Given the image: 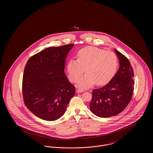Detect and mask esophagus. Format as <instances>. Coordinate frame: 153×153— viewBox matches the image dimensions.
<instances>
[{
  "instance_id": "1",
  "label": "esophagus",
  "mask_w": 153,
  "mask_h": 153,
  "mask_svg": "<svg viewBox=\"0 0 153 153\" xmlns=\"http://www.w3.org/2000/svg\"><path fill=\"white\" fill-rule=\"evenodd\" d=\"M83 91H84V90L80 89H77L76 90V92H77V93H81V92H82Z\"/></svg>"
}]
</instances>
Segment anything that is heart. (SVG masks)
<instances>
[{
	"label": "heart",
	"mask_w": 153,
	"mask_h": 153,
	"mask_svg": "<svg viewBox=\"0 0 153 153\" xmlns=\"http://www.w3.org/2000/svg\"><path fill=\"white\" fill-rule=\"evenodd\" d=\"M118 58L112 51H105L95 47H87L79 51L77 60L70 59L67 72L70 80L76 82L84 72L86 74L78 82L80 87H90L107 84L117 72Z\"/></svg>",
	"instance_id": "b5f03b06"
}]
</instances>
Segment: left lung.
I'll use <instances>...</instances> for the list:
<instances>
[{"mask_svg":"<svg viewBox=\"0 0 153 153\" xmlns=\"http://www.w3.org/2000/svg\"><path fill=\"white\" fill-rule=\"evenodd\" d=\"M120 67L109 82L92 91L90 109L95 115L109 117L117 115L126 108L131 101L134 91V71L125 56L115 49Z\"/></svg>","mask_w":153,"mask_h":153,"instance_id":"8db88e82","label":"left lung"}]
</instances>
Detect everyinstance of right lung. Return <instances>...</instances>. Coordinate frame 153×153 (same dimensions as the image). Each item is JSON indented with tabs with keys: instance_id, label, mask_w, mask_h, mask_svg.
I'll use <instances>...</instances> for the list:
<instances>
[{
	"instance_id": "1",
	"label": "right lung",
	"mask_w": 153,
	"mask_h": 153,
	"mask_svg": "<svg viewBox=\"0 0 153 153\" xmlns=\"http://www.w3.org/2000/svg\"><path fill=\"white\" fill-rule=\"evenodd\" d=\"M73 44L45 49L31 57L24 69L25 104L37 117L53 121L62 117L75 87L67 79L65 59Z\"/></svg>"
}]
</instances>
